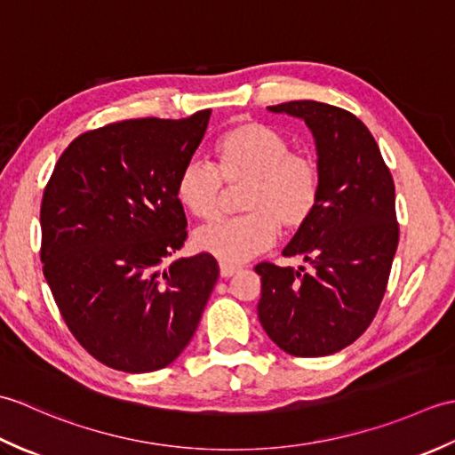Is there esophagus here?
Returning <instances> with one entry per match:
<instances>
[{
	"label": "esophagus",
	"mask_w": 455,
	"mask_h": 455,
	"mask_svg": "<svg viewBox=\"0 0 455 455\" xmlns=\"http://www.w3.org/2000/svg\"><path fill=\"white\" fill-rule=\"evenodd\" d=\"M236 272H240V267H238V266L220 262V275H222V277H230V275H235Z\"/></svg>",
	"instance_id": "34e87169"
}]
</instances>
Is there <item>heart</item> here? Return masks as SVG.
Segmentation results:
<instances>
[{
    "mask_svg": "<svg viewBox=\"0 0 455 455\" xmlns=\"http://www.w3.org/2000/svg\"><path fill=\"white\" fill-rule=\"evenodd\" d=\"M217 164L191 160L181 168L176 197L193 217L211 219L220 209L222 181L246 186L240 209L246 215L217 219L193 235L203 252L240 264L264 252L283 233L301 230L321 201V168L313 156L293 152L291 142L269 124L244 121L215 142Z\"/></svg>",
    "mask_w": 455,
    "mask_h": 455,
    "instance_id": "obj_1",
    "label": "heart"
}]
</instances>
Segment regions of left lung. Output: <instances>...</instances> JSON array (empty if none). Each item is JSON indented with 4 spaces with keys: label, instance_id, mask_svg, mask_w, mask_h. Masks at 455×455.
<instances>
[{
    "label": "left lung",
    "instance_id": "obj_1",
    "mask_svg": "<svg viewBox=\"0 0 455 455\" xmlns=\"http://www.w3.org/2000/svg\"><path fill=\"white\" fill-rule=\"evenodd\" d=\"M303 119L316 144L321 201L283 256L305 267L262 262L258 318L283 352H340L371 324L399 244L395 183L371 132L350 111L311 100L267 108Z\"/></svg>",
    "mask_w": 455,
    "mask_h": 455
}]
</instances>
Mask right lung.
<instances>
[{"mask_svg":"<svg viewBox=\"0 0 455 455\" xmlns=\"http://www.w3.org/2000/svg\"><path fill=\"white\" fill-rule=\"evenodd\" d=\"M209 117L205 109L84 132L44 188V277L76 340L113 370L170 365L196 334L217 283L219 264L207 252L166 266L188 238L176 181Z\"/></svg>","mask_w":455,"mask_h":455,"instance_id":"1","label":"right lung"}]
</instances>
